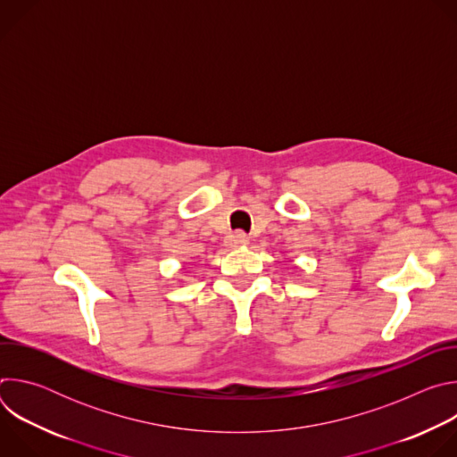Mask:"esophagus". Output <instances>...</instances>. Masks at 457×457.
I'll return each mask as SVG.
<instances>
[{
  "instance_id": "obj_1",
  "label": "esophagus",
  "mask_w": 457,
  "mask_h": 457,
  "mask_svg": "<svg viewBox=\"0 0 457 457\" xmlns=\"http://www.w3.org/2000/svg\"><path fill=\"white\" fill-rule=\"evenodd\" d=\"M247 240H249V237H247L244 231H233V233H229V235L226 237V244L231 245V247L244 245V244H247Z\"/></svg>"
}]
</instances>
